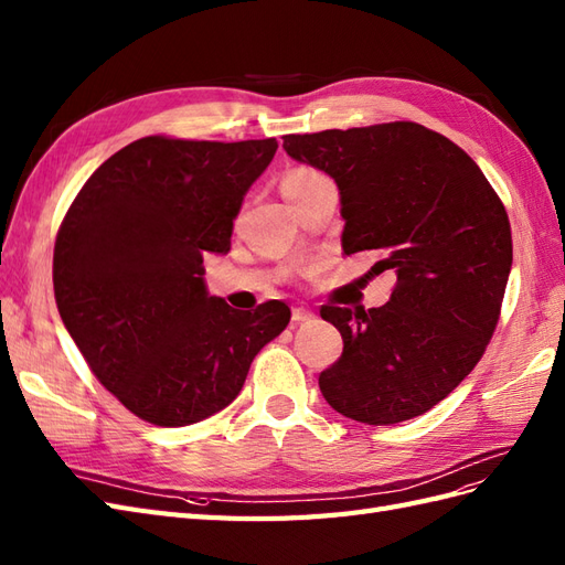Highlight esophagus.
Wrapping results in <instances>:
<instances>
[{
	"mask_svg": "<svg viewBox=\"0 0 565 565\" xmlns=\"http://www.w3.org/2000/svg\"><path fill=\"white\" fill-rule=\"evenodd\" d=\"M311 318H313V311H309V309H301V307L292 309L295 323H307V320H311Z\"/></svg>",
	"mask_w": 565,
	"mask_h": 565,
	"instance_id": "34e87169",
	"label": "esophagus"
}]
</instances>
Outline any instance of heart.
Segmentation results:
<instances>
[{
	"label": "heart",
	"instance_id": "heart-1",
	"mask_svg": "<svg viewBox=\"0 0 565 565\" xmlns=\"http://www.w3.org/2000/svg\"><path fill=\"white\" fill-rule=\"evenodd\" d=\"M320 175H323V173H318V171H313V169H307V166H297V169L287 171V173L282 175L280 190H282V194L287 196V194H292V192H297V190H301V188L311 185V182L318 180Z\"/></svg>",
	"mask_w": 565,
	"mask_h": 565
}]
</instances>
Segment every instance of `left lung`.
Here are the masks:
<instances>
[{
  "label": "left lung",
  "mask_w": 565,
  "mask_h": 565,
  "mask_svg": "<svg viewBox=\"0 0 565 565\" xmlns=\"http://www.w3.org/2000/svg\"><path fill=\"white\" fill-rule=\"evenodd\" d=\"M282 140L338 182L344 254L377 252L373 270L396 276L385 307H320L344 342L320 392L365 425L416 418L492 340L513 262L507 209L459 145L414 120Z\"/></svg>",
  "instance_id": "8db88e82"
}]
</instances>
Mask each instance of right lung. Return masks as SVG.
<instances>
[{
    "label": "right lung",
    "instance_id": "1",
    "mask_svg": "<svg viewBox=\"0 0 565 565\" xmlns=\"http://www.w3.org/2000/svg\"><path fill=\"white\" fill-rule=\"evenodd\" d=\"M278 142L149 135L87 178L54 245L56 309L89 371L130 414L161 428L225 408L289 323L209 297L204 254L231 249L233 218Z\"/></svg>",
    "mask_w": 565,
    "mask_h": 565
}]
</instances>
